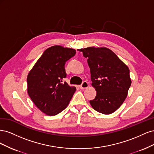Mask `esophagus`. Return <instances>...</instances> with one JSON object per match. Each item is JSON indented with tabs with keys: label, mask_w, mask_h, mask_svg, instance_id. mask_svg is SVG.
Masks as SVG:
<instances>
[{
	"label": "esophagus",
	"mask_w": 154,
	"mask_h": 154,
	"mask_svg": "<svg viewBox=\"0 0 154 154\" xmlns=\"http://www.w3.org/2000/svg\"><path fill=\"white\" fill-rule=\"evenodd\" d=\"M88 87V83L86 81L83 82L82 83V85H80V87L81 89H85V88H87Z\"/></svg>",
	"instance_id": "obj_1"
}]
</instances>
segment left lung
Segmentation results:
<instances>
[{
    "mask_svg": "<svg viewBox=\"0 0 154 154\" xmlns=\"http://www.w3.org/2000/svg\"><path fill=\"white\" fill-rule=\"evenodd\" d=\"M80 51L87 58L92 85L96 91L95 98L90 101L91 106L102 114L114 112L125 100L131 85L128 67L106 48L89 47Z\"/></svg>",
    "mask_w": 154,
    "mask_h": 154,
    "instance_id": "left-lung-1",
    "label": "left lung"
}]
</instances>
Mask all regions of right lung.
Here are the masks:
<instances>
[{
  "mask_svg": "<svg viewBox=\"0 0 154 154\" xmlns=\"http://www.w3.org/2000/svg\"><path fill=\"white\" fill-rule=\"evenodd\" d=\"M76 50L60 45L46 49L27 77V92L38 108L48 116H54L66 108L76 87L63 82L67 77L66 62Z\"/></svg>",
  "mask_w": 154,
  "mask_h": 154,
  "instance_id": "add662e5",
  "label": "right lung"
}]
</instances>
